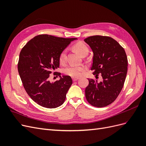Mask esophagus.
<instances>
[{"mask_svg":"<svg viewBox=\"0 0 146 146\" xmlns=\"http://www.w3.org/2000/svg\"><path fill=\"white\" fill-rule=\"evenodd\" d=\"M78 79H80V78H78V77H72V80H73L74 82L77 81V80H78Z\"/></svg>","mask_w":146,"mask_h":146,"instance_id":"obj_1","label":"esophagus"}]
</instances>
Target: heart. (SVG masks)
<instances>
[{"instance_id":"heart-1","label":"heart","mask_w":146,"mask_h":146,"mask_svg":"<svg viewBox=\"0 0 146 146\" xmlns=\"http://www.w3.org/2000/svg\"><path fill=\"white\" fill-rule=\"evenodd\" d=\"M74 47L82 56L85 54H88V52H89V48H88V46L85 44L81 42H77L76 44H74ZM59 61L60 63L62 64H64L66 63V61H67V50L64 49L61 52L59 56ZM85 69L86 66L83 64H73L70 65L66 68L64 70V72L69 76L77 77L81 76L82 72L85 70Z\"/></svg>"}]
</instances>
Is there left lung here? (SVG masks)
<instances>
[{
    "mask_svg": "<svg viewBox=\"0 0 146 146\" xmlns=\"http://www.w3.org/2000/svg\"><path fill=\"white\" fill-rule=\"evenodd\" d=\"M90 46L94 56L91 69L96 78L100 74L99 83L88 78L85 89L88 103L96 107H104L116 99L122 89L127 73L128 60L123 48L113 38L96 35L84 39Z\"/></svg>",
    "mask_w": 146,
    "mask_h": 146,
    "instance_id": "8db88e82",
    "label": "left lung"
}]
</instances>
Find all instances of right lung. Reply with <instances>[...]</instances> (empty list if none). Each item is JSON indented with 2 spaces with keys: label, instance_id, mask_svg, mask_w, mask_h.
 <instances>
[{
  "label": "right lung",
  "instance_id": "obj_1",
  "mask_svg": "<svg viewBox=\"0 0 146 146\" xmlns=\"http://www.w3.org/2000/svg\"><path fill=\"white\" fill-rule=\"evenodd\" d=\"M77 38H64L48 35H39L30 40L22 48L17 69L25 90L36 104L47 108L62 105L66 93L72 84L68 76L61 77L54 72L59 80L50 82V74L59 68L61 52Z\"/></svg>",
  "mask_w": 146,
  "mask_h": 146
}]
</instances>
